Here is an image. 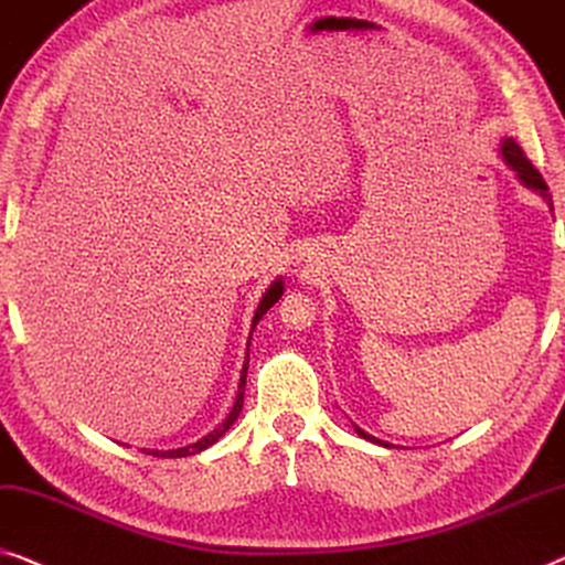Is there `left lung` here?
Listing matches in <instances>:
<instances>
[{"label": "left lung", "instance_id": "obj_1", "mask_svg": "<svg viewBox=\"0 0 565 565\" xmlns=\"http://www.w3.org/2000/svg\"><path fill=\"white\" fill-rule=\"evenodd\" d=\"M502 158H504V163L510 166V169L518 173V179L522 181L524 186L527 189H532V192H537L540 196H543V200L551 204V210H553V202H551V192H547V184H545V179H543V173H540L535 166H532V161L527 156H524V150L518 146V142H514L512 138H507L504 142H502ZM355 433L361 435V438H365V440H371V435H365L361 427H355Z\"/></svg>", "mask_w": 565, "mask_h": 565}]
</instances>
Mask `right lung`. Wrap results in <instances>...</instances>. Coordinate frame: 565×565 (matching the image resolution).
Masks as SVG:
<instances>
[{
	"instance_id": "right-lung-1",
	"label": "right lung",
	"mask_w": 565,
	"mask_h": 565,
	"mask_svg": "<svg viewBox=\"0 0 565 565\" xmlns=\"http://www.w3.org/2000/svg\"><path fill=\"white\" fill-rule=\"evenodd\" d=\"M284 294V284H281V279L279 281H274L271 284V289H268L266 294H264V299H260V305H258V309H256V317H253V328H256L258 324V320L260 317H264L268 309H271L276 301H279V297ZM253 335V332H250ZM248 345H250V340H248ZM248 361V359H245ZM245 373H248V363L243 365V376H241V386H237V399H235V404H233V412H230L227 415V419L222 425H217L214 427V430L210 433V435H204L202 440H196V443H192V445H186V448H179V450H148V456H161V458H184V456H194V452H202L204 448H210V445H214L217 443L222 435H225L227 430H230V425L235 423L237 419V415H241V409H243V394H245Z\"/></svg>"
}]
</instances>
